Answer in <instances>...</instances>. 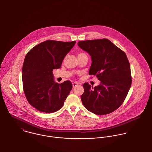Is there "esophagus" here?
I'll return each mask as SVG.
<instances>
[{
	"label": "esophagus",
	"mask_w": 152,
	"mask_h": 152,
	"mask_svg": "<svg viewBox=\"0 0 152 152\" xmlns=\"http://www.w3.org/2000/svg\"><path fill=\"white\" fill-rule=\"evenodd\" d=\"M78 84H79L78 83H77V82H74V83H72V87H73V88H74V87H76L77 85H78Z\"/></svg>",
	"instance_id": "34e87169"
}]
</instances>
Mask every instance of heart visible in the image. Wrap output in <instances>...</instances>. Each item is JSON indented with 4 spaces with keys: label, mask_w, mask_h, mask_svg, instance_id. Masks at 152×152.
I'll return each instance as SVG.
<instances>
[{
    "label": "heart",
    "mask_w": 152,
    "mask_h": 152,
    "mask_svg": "<svg viewBox=\"0 0 152 152\" xmlns=\"http://www.w3.org/2000/svg\"><path fill=\"white\" fill-rule=\"evenodd\" d=\"M84 53H78V56H81V55H82V54H84Z\"/></svg>",
    "instance_id": "obj_1"
}]
</instances>
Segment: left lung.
Returning a JSON list of instances; mask_svg holds the SVG:
<instances>
[{
    "mask_svg": "<svg viewBox=\"0 0 152 152\" xmlns=\"http://www.w3.org/2000/svg\"><path fill=\"white\" fill-rule=\"evenodd\" d=\"M91 56L89 75L101 81L99 86L84 84L81 96L84 106L96 115L110 113L124 102L132 84L130 66L125 53L107 39L78 42Z\"/></svg>",
    "mask_w": 152,
    "mask_h": 152,
    "instance_id": "8db88e82",
    "label": "left lung"
}]
</instances>
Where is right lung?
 Returning <instances> with one entry per match:
<instances>
[{"instance_id":"add662e5","label":"right lung","mask_w":152,"mask_h":152,"mask_svg":"<svg viewBox=\"0 0 152 152\" xmlns=\"http://www.w3.org/2000/svg\"><path fill=\"white\" fill-rule=\"evenodd\" d=\"M76 42L47 40L33 47L26 54L22 68L23 91L28 102L45 113L62 108L72 88L70 81H54L53 70L60 68Z\"/></svg>"}]
</instances>
